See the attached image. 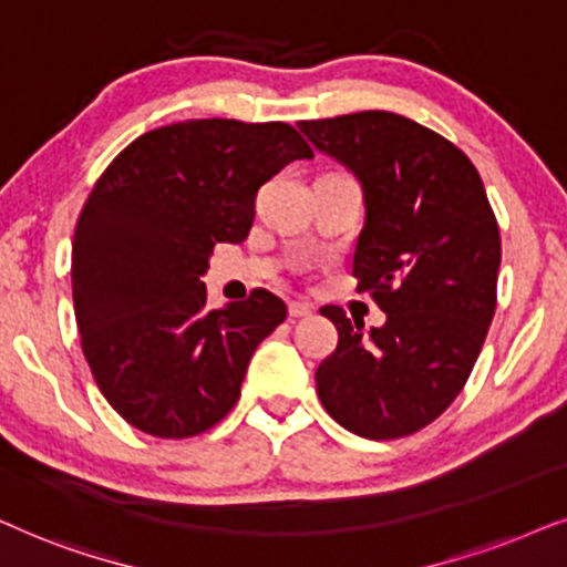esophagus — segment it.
Instances as JSON below:
<instances>
[{"instance_id":"esophagus-1","label":"esophagus","mask_w":567,"mask_h":567,"mask_svg":"<svg viewBox=\"0 0 567 567\" xmlns=\"http://www.w3.org/2000/svg\"><path fill=\"white\" fill-rule=\"evenodd\" d=\"M288 311H290L292 319H306V316L313 313V306L306 303V300H290Z\"/></svg>"}]
</instances>
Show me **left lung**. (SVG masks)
<instances>
[{"label":"left lung","instance_id":"1","mask_svg":"<svg viewBox=\"0 0 567 567\" xmlns=\"http://www.w3.org/2000/svg\"><path fill=\"white\" fill-rule=\"evenodd\" d=\"M298 126L362 184L352 275L386 313L362 331L339 306L321 308L339 342L316 391L354 435H412L449 410L485 344L501 269L495 213L470 157L417 121L360 111Z\"/></svg>","mask_w":567,"mask_h":567}]
</instances>
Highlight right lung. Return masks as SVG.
Wrapping results in <instances>:
<instances>
[{
  "mask_svg": "<svg viewBox=\"0 0 567 567\" xmlns=\"http://www.w3.org/2000/svg\"><path fill=\"white\" fill-rule=\"evenodd\" d=\"M300 157L311 147L282 121L192 118L142 134L95 181L72 240L74 319L97 389L142 433L192 437L236 406L288 306L259 288L209 311L202 275Z\"/></svg>",
  "mask_w": 567,
  "mask_h": 567,
  "instance_id": "right-lung-1",
  "label": "right lung"
}]
</instances>
